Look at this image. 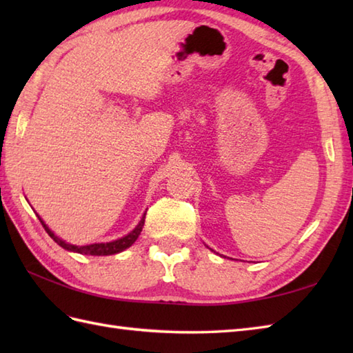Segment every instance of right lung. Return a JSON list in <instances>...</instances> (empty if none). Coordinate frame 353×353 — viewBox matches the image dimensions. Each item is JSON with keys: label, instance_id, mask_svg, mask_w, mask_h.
I'll return each mask as SVG.
<instances>
[{"label": "right lung", "instance_id": "1", "mask_svg": "<svg viewBox=\"0 0 353 353\" xmlns=\"http://www.w3.org/2000/svg\"><path fill=\"white\" fill-rule=\"evenodd\" d=\"M37 219L42 223V226L47 230V234L54 239V241L62 247V249L68 250V252H74V253H80V254H92V256H109V254H115V253H121L125 249H129V247L137 241L138 236L141 235L142 228H144V223H145V212L144 215L141 216L139 223L134 226V229L129 234L115 239V241H109V243H95V244H88V245H76V244H70L63 241L62 238H59L57 235H54V232H52L45 221L41 219L39 215H37Z\"/></svg>", "mask_w": 353, "mask_h": 353}]
</instances>
